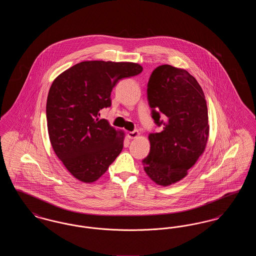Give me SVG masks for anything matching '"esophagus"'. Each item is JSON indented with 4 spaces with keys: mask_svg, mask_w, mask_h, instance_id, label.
Here are the masks:
<instances>
[{
    "mask_svg": "<svg viewBox=\"0 0 256 256\" xmlns=\"http://www.w3.org/2000/svg\"><path fill=\"white\" fill-rule=\"evenodd\" d=\"M139 135H140V134H139L138 130L130 132H128V139H135V138H137Z\"/></svg>",
    "mask_w": 256,
    "mask_h": 256,
    "instance_id": "obj_1",
    "label": "esophagus"
}]
</instances>
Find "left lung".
<instances>
[{
	"instance_id": "8db88e82",
	"label": "left lung",
	"mask_w": 256,
	"mask_h": 256,
	"mask_svg": "<svg viewBox=\"0 0 256 256\" xmlns=\"http://www.w3.org/2000/svg\"><path fill=\"white\" fill-rule=\"evenodd\" d=\"M152 117L161 132L150 134V154L142 161L148 178L168 186L185 178L206 146V100L198 82L186 70L158 66L148 82Z\"/></svg>"
}]
</instances>
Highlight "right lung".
<instances>
[{
    "label": "right lung",
    "instance_id": "add662e5",
    "mask_svg": "<svg viewBox=\"0 0 256 256\" xmlns=\"http://www.w3.org/2000/svg\"><path fill=\"white\" fill-rule=\"evenodd\" d=\"M142 71L134 62L82 61L52 84L46 106L50 141L80 182H96L122 152L124 132L100 119V110L111 106V91L120 80Z\"/></svg>",
    "mask_w": 256,
    "mask_h": 256
}]
</instances>
